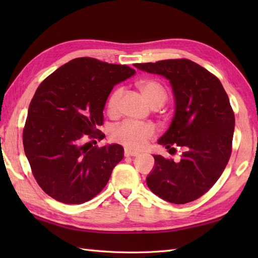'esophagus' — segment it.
Wrapping results in <instances>:
<instances>
[{"label": "esophagus", "mask_w": 258, "mask_h": 258, "mask_svg": "<svg viewBox=\"0 0 258 258\" xmlns=\"http://www.w3.org/2000/svg\"><path fill=\"white\" fill-rule=\"evenodd\" d=\"M124 155L126 157H128V156H138L139 153L138 152H132V151H130V150H125L124 151Z\"/></svg>", "instance_id": "esophagus-1"}]
</instances>
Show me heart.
I'll return each instance as SVG.
<instances>
[{"label":"heart","mask_w":258,"mask_h":258,"mask_svg":"<svg viewBox=\"0 0 258 258\" xmlns=\"http://www.w3.org/2000/svg\"><path fill=\"white\" fill-rule=\"evenodd\" d=\"M142 94L153 107H160L167 100V91L160 82L155 80H142L138 83ZM123 95L122 87H116L107 98L106 107L109 114H116L118 111L120 97ZM155 135L154 126L147 123H138L133 120H125L115 126L111 133L114 142L124 145L130 150H141L146 146Z\"/></svg>","instance_id":"b5f03b06"}]
</instances>
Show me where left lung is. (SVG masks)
<instances>
[{
	"label": "left lung",
	"mask_w": 258,
	"mask_h": 258,
	"mask_svg": "<svg viewBox=\"0 0 258 258\" xmlns=\"http://www.w3.org/2000/svg\"><path fill=\"white\" fill-rule=\"evenodd\" d=\"M135 68L162 75L172 85L175 114L158 140L179 161L154 155L146 177L150 189L173 204H186L204 195L221 177L232 153L235 116L225 90L215 75L190 59L136 63Z\"/></svg>",
	"instance_id": "8db88e82"
}]
</instances>
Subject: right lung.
<instances>
[{"label": "right lung", "instance_id": "obj_1", "mask_svg": "<svg viewBox=\"0 0 258 258\" xmlns=\"http://www.w3.org/2000/svg\"><path fill=\"white\" fill-rule=\"evenodd\" d=\"M134 74L127 65L78 57L37 87L27 112L23 146L33 176L52 199L83 204L105 187L124 149L118 144L93 146L104 139L97 126L103 124L114 85Z\"/></svg>", "mask_w": 258, "mask_h": 258}]
</instances>
